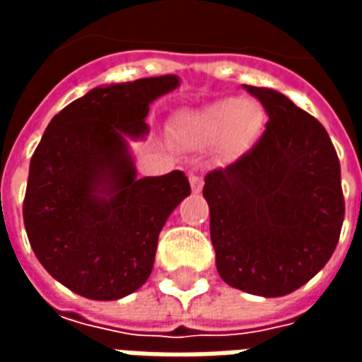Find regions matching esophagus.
I'll return each mask as SVG.
<instances>
[{"mask_svg":"<svg viewBox=\"0 0 362 362\" xmlns=\"http://www.w3.org/2000/svg\"><path fill=\"white\" fill-rule=\"evenodd\" d=\"M189 186H192V192L197 194V192H202L204 188V180H202V176H197V174H189Z\"/></svg>","mask_w":362,"mask_h":362,"instance_id":"esophagus-1","label":"esophagus"}]
</instances>
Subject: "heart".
Here are the masks:
<instances>
[{"label": "heart", "mask_w": 362, "mask_h": 362, "mask_svg": "<svg viewBox=\"0 0 362 362\" xmlns=\"http://www.w3.org/2000/svg\"><path fill=\"white\" fill-rule=\"evenodd\" d=\"M264 114L258 104L238 96L221 98L188 116V129L197 141H215L225 135L230 147H244L258 134Z\"/></svg>", "instance_id": "heart-1"}]
</instances>
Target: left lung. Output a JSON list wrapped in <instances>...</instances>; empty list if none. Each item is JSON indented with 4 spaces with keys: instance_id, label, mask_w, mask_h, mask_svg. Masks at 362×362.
I'll return each instance as SVG.
<instances>
[{
    "instance_id": "left-lung-1",
    "label": "left lung",
    "mask_w": 362,
    "mask_h": 362,
    "mask_svg": "<svg viewBox=\"0 0 362 362\" xmlns=\"http://www.w3.org/2000/svg\"><path fill=\"white\" fill-rule=\"evenodd\" d=\"M269 122L259 141L205 176L215 264L230 287L258 296L293 293L332 258L345 202L329 135L277 90L244 85Z\"/></svg>"
}]
</instances>
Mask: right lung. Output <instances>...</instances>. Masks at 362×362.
Masks as SVG:
<instances>
[{
	"label": "right lung",
	"mask_w": 362,
	"mask_h": 362,
	"mask_svg": "<svg viewBox=\"0 0 362 362\" xmlns=\"http://www.w3.org/2000/svg\"><path fill=\"white\" fill-rule=\"evenodd\" d=\"M176 75L95 87L46 127L30 158L23 219L54 279L93 300H116L149 279L158 233L189 196L182 170L137 178L127 137H145L149 104Z\"/></svg>",
	"instance_id": "right-lung-1"
}]
</instances>
